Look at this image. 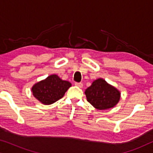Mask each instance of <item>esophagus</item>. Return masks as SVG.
I'll return each mask as SVG.
<instances>
[{"mask_svg": "<svg viewBox=\"0 0 153 153\" xmlns=\"http://www.w3.org/2000/svg\"><path fill=\"white\" fill-rule=\"evenodd\" d=\"M74 84H75V85H76V86L80 88H83V83H77V82H76V83H74Z\"/></svg>", "mask_w": 153, "mask_h": 153, "instance_id": "1", "label": "esophagus"}]
</instances>
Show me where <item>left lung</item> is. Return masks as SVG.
<instances>
[{
    "mask_svg": "<svg viewBox=\"0 0 153 153\" xmlns=\"http://www.w3.org/2000/svg\"><path fill=\"white\" fill-rule=\"evenodd\" d=\"M85 94L87 101L99 110L114 107L120 98V91L101 78L94 81L85 90Z\"/></svg>",
    "mask_w": 153,
    "mask_h": 153,
    "instance_id": "left-lung-1",
    "label": "left lung"
}]
</instances>
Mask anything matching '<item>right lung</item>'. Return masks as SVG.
I'll return each instance as SVG.
<instances>
[{
  "label": "right lung",
  "mask_w": 153,
  "mask_h": 153,
  "mask_svg": "<svg viewBox=\"0 0 153 153\" xmlns=\"http://www.w3.org/2000/svg\"><path fill=\"white\" fill-rule=\"evenodd\" d=\"M71 85L69 81L62 80L58 75L52 74L35 83L31 91L33 96L41 103L49 105L61 99Z\"/></svg>",
  "instance_id": "1"
}]
</instances>
